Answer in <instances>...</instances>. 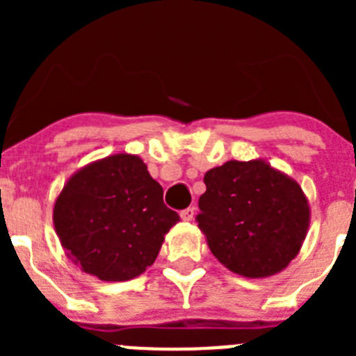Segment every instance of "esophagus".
<instances>
[{"mask_svg": "<svg viewBox=\"0 0 356 356\" xmlns=\"http://www.w3.org/2000/svg\"><path fill=\"white\" fill-rule=\"evenodd\" d=\"M194 216H196V209H194V207H188V209L181 210L180 212V217L184 221H193Z\"/></svg>", "mask_w": 356, "mask_h": 356, "instance_id": "obj_1", "label": "esophagus"}]
</instances>
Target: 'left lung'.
<instances>
[{
	"mask_svg": "<svg viewBox=\"0 0 356 356\" xmlns=\"http://www.w3.org/2000/svg\"><path fill=\"white\" fill-rule=\"evenodd\" d=\"M197 228L226 269L246 278L284 271L310 225L303 188L262 159L228 160L207 171Z\"/></svg>",
	"mask_w": 356,
	"mask_h": 356,
	"instance_id": "8db88e82",
	"label": "left lung"
}]
</instances>
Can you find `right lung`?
<instances>
[{"label":"right lung","instance_id":"add662e5","mask_svg":"<svg viewBox=\"0 0 356 356\" xmlns=\"http://www.w3.org/2000/svg\"><path fill=\"white\" fill-rule=\"evenodd\" d=\"M162 196L137 155L118 153L78 169L53 207V225L67 259L103 282L143 275L180 221Z\"/></svg>","mask_w":356,"mask_h":356}]
</instances>
